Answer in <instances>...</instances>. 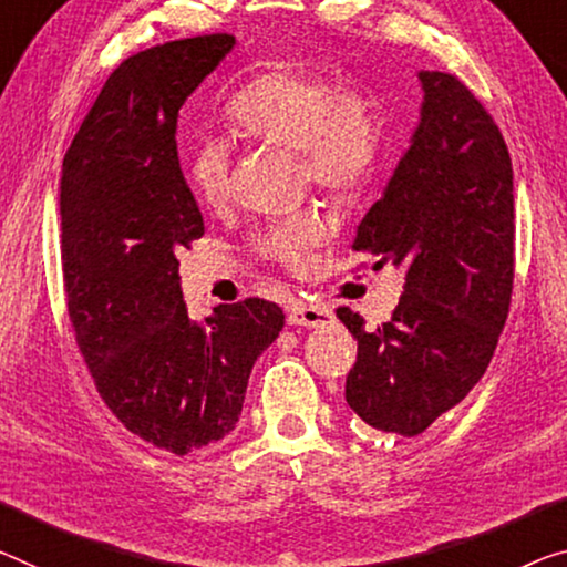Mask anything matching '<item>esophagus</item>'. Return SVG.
Instances as JSON below:
<instances>
[{"instance_id": "34e87169", "label": "esophagus", "mask_w": 567, "mask_h": 567, "mask_svg": "<svg viewBox=\"0 0 567 567\" xmlns=\"http://www.w3.org/2000/svg\"><path fill=\"white\" fill-rule=\"evenodd\" d=\"M332 321H334L332 309L319 307V303L299 301V303H293L291 311H289V324H293V327L319 329V327L332 324Z\"/></svg>"}]
</instances>
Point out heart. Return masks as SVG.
<instances>
[{"label": "heart", "mask_w": 567, "mask_h": 567, "mask_svg": "<svg viewBox=\"0 0 567 567\" xmlns=\"http://www.w3.org/2000/svg\"><path fill=\"white\" fill-rule=\"evenodd\" d=\"M230 124L256 144L299 154L301 177L337 203L352 199L372 179L382 152L378 101L352 83H339L307 63H278L233 95ZM230 150L223 138L199 142L187 162L193 193L207 207L230 197ZM324 238L317 213H296L260 235L258 254L301 271Z\"/></svg>", "instance_id": "1"}]
</instances>
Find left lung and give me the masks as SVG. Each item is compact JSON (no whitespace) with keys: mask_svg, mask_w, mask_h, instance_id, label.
I'll return each mask as SVG.
<instances>
[{"mask_svg":"<svg viewBox=\"0 0 567 567\" xmlns=\"http://www.w3.org/2000/svg\"><path fill=\"white\" fill-rule=\"evenodd\" d=\"M421 121L385 193L352 243L405 271L393 317L357 339L347 405L372 429L405 435L468 395L499 342L515 281V185L494 118L456 75L417 73Z\"/></svg>","mask_w":567,"mask_h":567,"instance_id":"1","label":"left lung"}]
</instances>
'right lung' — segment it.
<instances>
[{
    "instance_id": "right-lung-1",
    "label": "right lung",
    "mask_w": 567,
    "mask_h": 567,
    "mask_svg": "<svg viewBox=\"0 0 567 567\" xmlns=\"http://www.w3.org/2000/svg\"><path fill=\"white\" fill-rule=\"evenodd\" d=\"M235 45L174 40L126 58L103 83L63 159V281L75 342L109 411L185 456L238 423L250 370L284 329L266 299L187 317L182 248L205 223L177 154L182 103Z\"/></svg>"
}]
</instances>
